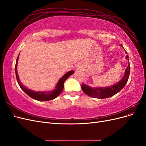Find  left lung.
Returning <instances> with one entry per match:
<instances>
[{
    "label": "left lung",
    "instance_id": "8db88e82",
    "mask_svg": "<svg viewBox=\"0 0 146 146\" xmlns=\"http://www.w3.org/2000/svg\"><path fill=\"white\" fill-rule=\"evenodd\" d=\"M125 54H127L126 51ZM125 57L129 61V56L127 55ZM130 70V64H129L125 69L124 76L116 85L108 87L91 88L83 83L82 85V90L86 95L91 97V98L98 99H105L110 98V97L117 94L125 86L129 77Z\"/></svg>",
    "mask_w": 146,
    "mask_h": 146
}]
</instances>
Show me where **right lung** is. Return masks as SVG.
Returning <instances> with one entry per match:
<instances>
[{
	"label": "right lung",
	"mask_w": 146,
	"mask_h": 146,
	"mask_svg": "<svg viewBox=\"0 0 146 146\" xmlns=\"http://www.w3.org/2000/svg\"><path fill=\"white\" fill-rule=\"evenodd\" d=\"M18 58H19V55L17 58L16 63L15 65V72H16V76L17 83H18L19 85L21 87V89L23 90L26 94H27L28 96H29L30 98H32V99L38 101H47V100L54 99L56 98H57L63 90L64 83L66 80V79H67L69 76H71V75L73 74L74 72V70H70V71H69L68 72L65 74L64 76L60 79L58 83H57V85L54 90H53L52 91L35 92L31 90H29L27 88L23 86V84H22L21 82H20L18 74H17V61H18Z\"/></svg>",
	"instance_id": "add662e5"
}]
</instances>
